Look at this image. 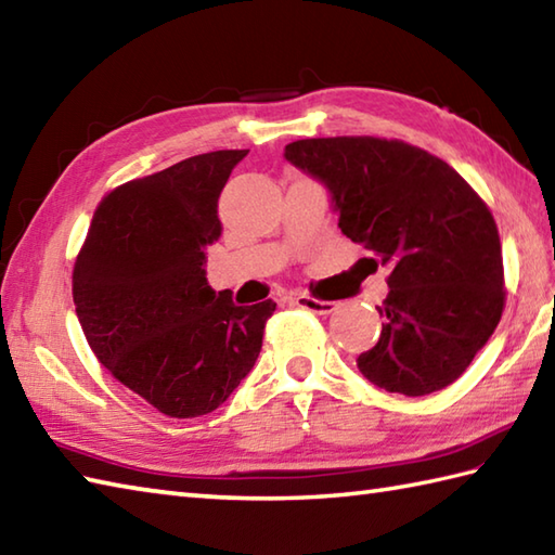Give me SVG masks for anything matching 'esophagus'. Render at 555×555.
Here are the masks:
<instances>
[{
    "mask_svg": "<svg viewBox=\"0 0 555 555\" xmlns=\"http://www.w3.org/2000/svg\"><path fill=\"white\" fill-rule=\"evenodd\" d=\"M293 302H296L298 308L317 312V314H332L338 308V302H334V300H317L312 296H305V293L293 296Z\"/></svg>",
    "mask_w": 555,
    "mask_h": 555,
    "instance_id": "esophagus-1",
    "label": "esophagus"
}]
</instances>
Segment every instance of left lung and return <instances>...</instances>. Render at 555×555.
<instances>
[{"mask_svg": "<svg viewBox=\"0 0 555 555\" xmlns=\"http://www.w3.org/2000/svg\"><path fill=\"white\" fill-rule=\"evenodd\" d=\"M284 157L332 193L338 229L388 269L386 317L358 370L388 393L427 396L463 374L505 308L496 221L427 150L372 135L308 138Z\"/></svg>", "mask_w": 555, "mask_h": 555, "instance_id": "left-lung-1", "label": "left lung"}]
</instances>
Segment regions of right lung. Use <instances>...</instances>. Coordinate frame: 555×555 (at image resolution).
Instances as JSON below:
<instances>
[{"label": "right lung", "instance_id": "add662e5", "mask_svg": "<svg viewBox=\"0 0 555 555\" xmlns=\"http://www.w3.org/2000/svg\"><path fill=\"white\" fill-rule=\"evenodd\" d=\"M247 150L188 157L102 197L74 264V305L95 358L169 417L217 410L262 350L274 300L238 308L205 276L219 195Z\"/></svg>", "mask_w": 555, "mask_h": 555}]
</instances>
